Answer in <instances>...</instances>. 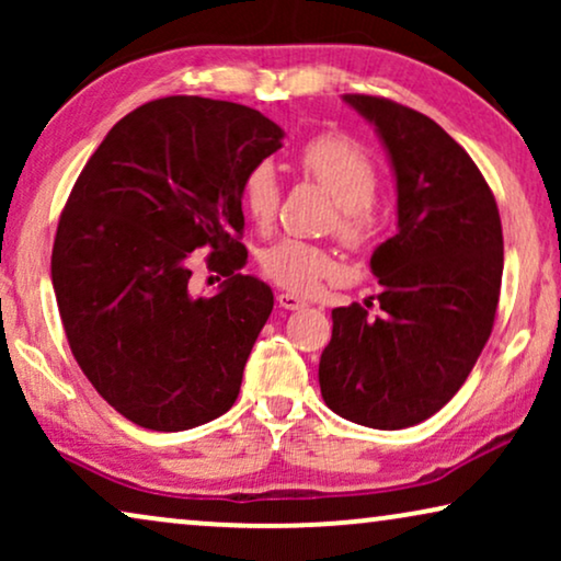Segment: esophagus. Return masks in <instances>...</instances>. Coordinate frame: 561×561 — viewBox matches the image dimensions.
Wrapping results in <instances>:
<instances>
[{
  "instance_id": "34e87169",
  "label": "esophagus",
  "mask_w": 561,
  "mask_h": 561,
  "mask_svg": "<svg viewBox=\"0 0 561 561\" xmlns=\"http://www.w3.org/2000/svg\"><path fill=\"white\" fill-rule=\"evenodd\" d=\"M275 301H278V306L280 309H286V311H298V309H306V298H301V296H296V294H278L275 296Z\"/></svg>"
}]
</instances>
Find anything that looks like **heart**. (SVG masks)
Instances as JSON below:
<instances>
[{"instance_id":"obj_1","label":"heart","mask_w":561,"mask_h":561,"mask_svg":"<svg viewBox=\"0 0 561 561\" xmlns=\"http://www.w3.org/2000/svg\"><path fill=\"white\" fill-rule=\"evenodd\" d=\"M298 171L324 186L336 202V234L359 248L375 227L373 202L378 196V168L373 158L350 137L324 133L311 137L298 152ZM280 181L271 163H257L244 175L242 209L257 229H267L278 217ZM263 273L278 286L311 294L336 271L332 252L301 240H278L263 252Z\"/></svg>"}]
</instances>
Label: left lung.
Instances as JSON below:
<instances>
[{
  "mask_svg": "<svg viewBox=\"0 0 561 561\" xmlns=\"http://www.w3.org/2000/svg\"><path fill=\"white\" fill-rule=\"evenodd\" d=\"M386 145L398 186V232L373 252V301L332 311L319 386L342 419L405 428L462 388L501 298L503 229L493 191L434 119L382 96L344 94Z\"/></svg>",
  "mask_w": 561,
  "mask_h": 561,
  "instance_id": "8db88e82",
  "label": "left lung"
}]
</instances>
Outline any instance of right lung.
<instances>
[{
    "instance_id": "add662e5",
    "label": "right lung",
    "mask_w": 561,
    "mask_h": 561,
    "mask_svg": "<svg viewBox=\"0 0 561 561\" xmlns=\"http://www.w3.org/2000/svg\"><path fill=\"white\" fill-rule=\"evenodd\" d=\"M283 129L244 104L165 96L110 129L53 242V290L76 363L122 416L183 432L232 409L273 290L242 275V183ZM226 275L190 294L193 252Z\"/></svg>"
}]
</instances>
